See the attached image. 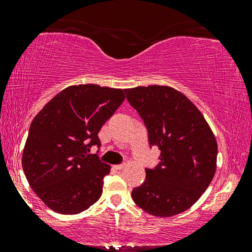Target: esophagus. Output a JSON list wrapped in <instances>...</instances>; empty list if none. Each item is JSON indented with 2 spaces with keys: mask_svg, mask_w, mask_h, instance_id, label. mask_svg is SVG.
<instances>
[{
  "mask_svg": "<svg viewBox=\"0 0 252 252\" xmlns=\"http://www.w3.org/2000/svg\"><path fill=\"white\" fill-rule=\"evenodd\" d=\"M124 167H126V164H116V166H114V168L116 170H122Z\"/></svg>",
  "mask_w": 252,
  "mask_h": 252,
  "instance_id": "34e87169",
  "label": "esophagus"
}]
</instances>
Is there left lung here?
I'll use <instances>...</instances> for the list:
<instances>
[{"mask_svg": "<svg viewBox=\"0 0 252 252\" xmlns=\"http://www.w3.org/2000/svg\"><path fill=\"white\" fill-rule=\"evenodd\" d=\"M126 94L144 121L150 146L161 150L160 164L146 169V181L132 190V200L160 218L182 213L195 204L216 174V136L200 110L178 90L136 86Z\"/></svg>", "mask_w": 252, "mask_h": 252, "instance_id": "left-lung-1", "label": "left lung"}]
</instances>
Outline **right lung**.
<instances>
[{"label": "right lung", "mask_w": 252, "mask_h": 252, "mask_svg": "<svg viewBox=\"0 0 252 252\" xmlns=\"http://www.w3.org/2000/svg\"><path fill=\"white\" fill-rule=\"evenodd\" d=\"M126 90L97 84L63 89L32 121L22 153L28 184L43 204L77 215L100 198L111 167L96 154L98 132L126 98Z\"/></svg>", "instance_id": "add662e5"}]
</instances>
